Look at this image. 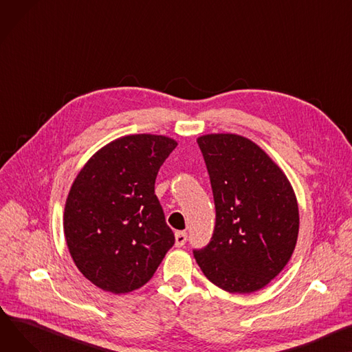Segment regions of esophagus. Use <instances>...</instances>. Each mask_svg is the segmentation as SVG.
I'll list each match as a JSON object with an SVG mask.
<instances>
[{
  "mask_svg": "<svg viewBox=\"0 0 352 352\" xmlns=\"http://www.w3.org/2000/svg\"><path fill=\"white\" fill-rule=\"evenodd\" d=\"M185 242H186V232L177 230L175 232V246L181 248V246L185 245Z\"/></svg>",
  "mask_w": 352,
  "mask_h": 352,
  "instance_id": "obj_1",
  "label": "esophagus"
}]
</instances>
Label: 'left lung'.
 <instances>
[{
    "label": "left lung",
    "instance_id": "left-lung-1",
    "mask_svg": "<svg viewBox=\"0 0 352 352\" xmlns=\"http://www.w3.org/2000/svg\"><path fill=\"white\" fill-rule=\"evenodd\" d=\"M215 202L212 238L194 256L229 293L265 287L290 261L298 235L294 191L270 157L236 134L198 138Z\"/></svg>",
    "mask_w": 352,
    "mask_h": 352
}]
</instances>
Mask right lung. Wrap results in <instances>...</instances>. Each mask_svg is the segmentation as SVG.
I'll list each match as a JSON object with an SVG mask.
<instances>
[{"mask_svg":"<svg viewBox=\"0 0 352 352\" xmlns=\"http://www.w3.org/2000/svg\"><path fill=\"white\" fill-rule=\"evenodd\" d=\"M177 147L173 138L126 135L93 155L69 191L63 230L90 282L114 294L144 286L175 238L154 185Z\"/></svg>","mask_w":352,"mask_h":352,"instance_id":"1","label":"right lung"}]
</instances>
